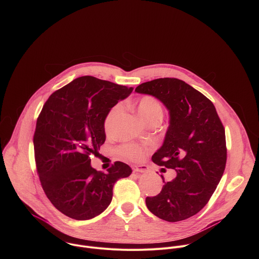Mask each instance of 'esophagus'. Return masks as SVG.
<instances>
[{"label": "esophagus", "instance_id": "esophagus-1", "mask_svg": "<svg viewBox=\"0 0 259 259\" xmlns=\"http://www.w3.org/2000/svg\"><path fill=\"white\" fill-rule=\"evenodd\" d=\"M132 169H133L134 172H141V173H144V172L147 171V169H149V167L145 166V165H139V166H133Z\"/></svg>", "mask_w": 259, "mask_h": 259}]
</instances>
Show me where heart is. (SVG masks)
I'll list each match as a JSON object with an SVG mask.
<instances>
[{
    "label": "heart",
    "mask_w": 259,
    "mask_h": 259,
    "mask_svg": "<svg viewBox=\"0 0 259 259\" xmlns=\"http://www.w3.org/2000/svg\"><path fill=\"white\" fill-rule=\"evenodd\" d=\"M135 109L138 116L146 124L159 123L163 118V106L161 103L152 96H142L135 102ZM120 113V105H115L110 108L103 121V128L106 134H110L113 131L115 121ZM120 154L129 160L139 161L146 155V150L142 146L136 144H127L120 149Z\"/></svg>",
    "instance_id": "obj_1"
}]
</instances>
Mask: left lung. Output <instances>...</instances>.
Here are the masks:
<instances>
[{"instance_id":"8db88e82","label":"left lung","mask_w":259,"mask_h":259,"mask_svg":"<svg viewBox=\"0 0 259 259\" xmlns=\"http://www.w3.org/2000/svg\"><path fill=\"white\" fill-rule=\"evenodd\" d=\"M135 91L158 98L169 110L163 145L152 160L174 169L159 195L146 197L149 210L176 223L202 210L217 188L227 164L226 131L214 104L201 92L175 78L142 83Z\"/></svg>"}]
</instances>
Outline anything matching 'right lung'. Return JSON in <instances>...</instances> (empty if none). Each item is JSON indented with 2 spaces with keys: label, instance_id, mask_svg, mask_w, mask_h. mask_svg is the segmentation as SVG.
I'll return each mask as SVG.
<instances>
[{
  "label": "right lung",
  "instance_id": "right-lung-1",
  "mask_svg": "<svg viewBox=\"0 0 259 259\" xmlns=\"http://www.w3.org/2000/svg\"><path fill=\"white\" fill-rule=\"evenodd\" d=\"M132 87L84 76L53 92L36 120L33 149L42 188L53 206L77 220L91 219L112 202L118 179L132 170L115 162L107 172L91 167L105 141L103 121Z\"/></svg>",
  "mask_w": 259,
  "mask_h": 259
}]
</instances>
